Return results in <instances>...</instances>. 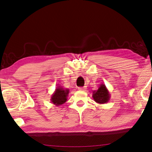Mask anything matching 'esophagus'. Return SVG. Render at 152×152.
Wrapping results in <instances>:
<instances>
[{
	"label": "esophagus",
	"instance_id": "obj_1",
	"mask_svg": "<svg viewBox=\"0 0 152 152\" xmlns=\"http://www.w3.org/2000/svg\"><path fill=\"white\" fill-rule=\"evenodd\" d=\"M78 89L80 90V91H85L86 88V87H83V88H78Z\"/></svg>",
	"mask_w": 152,
	"mask_h": 152
}]
</instances>
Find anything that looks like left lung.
Instances as JSON below:
<instances>
[{"instance_id": "obj_1", "label": "left lung", "mask_w": 152, "mask_h": 152, "mask_svg": "<svg viewBox=\"0 0 152 152\" xmlns=\"http://www.w3.org/2000/svg\"><path fill=\"white\" fill-rule=\"evenodd\" d=\"M93 98L99 104H106L109 102L110 94L104 83H101L96 91H93Z\"/></svg>"}]
</instances>
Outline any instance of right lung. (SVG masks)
<instances>
[{
	"instance_id": "obj_1",
	"label": "right lung",
	"mask_w": 152,
	"mask_h": 152,
	"mask_svg": "<svg viewBox=\"0 0 152 152\" xmlns=\"http://www.w3.org/2000/svg\"><path fill=\"white\" fill-rule=\"evenodd\" d=\"M69 89H64L62 86H57L54 93L51 96V102L56 106H60L67 101Z\"/></svg>"
}]
</instances>
